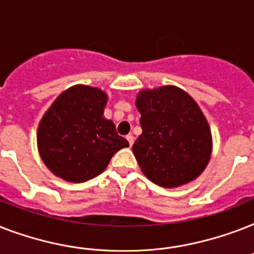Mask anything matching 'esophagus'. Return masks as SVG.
Returning <instances> with one entry per match:
<instances>
[{
  "label": "esophagus",
  "instance_id": "esophagus-1",
  "mask_svg": "<svg viewBox=\"0 0 254 254\" xmlns=\"http://www.w3.org/2000/svg\"><path fill=\"white\" fill-rule=\"evenodd\" d=\"M127 142H129V146H131V145H133V142H134V137H133L131 134H127Z\"/></svg>",
  "mask_w": 254,
  "mask_h": 254
}]
</instances>
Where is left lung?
Here are the masks:
<instances>
[{
    "instance_id": "left-lung-1",
    "label": "left lung",
    "mask_w": 254,
    "mask_h": 254,
    "mask_svg": "<svg viewBox=\"0 0 254 254\" xmlns=\"http://www.w3.org/2000/svg\"><path fill=\"white\" fill-rule=\"evenodd\" d=\"M142 133L133 154L153 183L175 189L196 179L212 154V134L197 103L182 88L141 89L135 99Z\"/></svg>"
}]
</instances>
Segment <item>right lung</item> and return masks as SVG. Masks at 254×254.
Instances as JSON below:
<instances>
[{
    "label": "right lung",
    "mask_w": 254,
    "mask_h": 254,
    "mask_svg": "<svg viewBox=\"0 0 254 254\" xmlns=\"http://www.w3.org/2000/svg\"><path fill=\"white\" fill-rule=\"evenodd\" d=\"M108 95L100 88L77 84L58 96L39 121L38 151L47 169L72 183L97 177L115 153L129 146L104 117Z\"/></svg>",
    "instance_id": "right-lung-1"
}]
</instances>
